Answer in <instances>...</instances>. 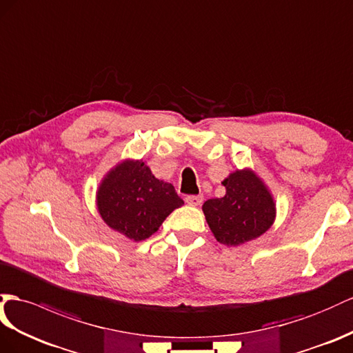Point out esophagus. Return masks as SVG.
I'll return each instance as SVG.
<instances>
[{
    "mask_svg": "<svg viewBox=\"0 0 353 353\" xmlns=\"http://www.w3.org/2000/svg\"><path fill=\"white\" fill-rule=\"evenodd\" d=\"M185 201L189 205H200L203 203V195H188L185 198Z\"/></svg>",
    "mask_w": 353,
    "mask_h": 353,
    "instance_id": "34e87169",
    "label": "esophagus"
}]
</instances>
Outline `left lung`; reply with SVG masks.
I'll return each instance as SVG.
<instances>
[{"label":"left lung","mask_w":353,"mask_h":353,"mask_svg":"<svg viewBox=\"0 0 353 353\" xmlns=\"http://www.w3.org/2000/svg\"><path fill=\"white\" fill-rule=\"evenodd\" d=\"M227 194L203 204L207 223L216 240L239 246L259 237L274 221V203L264 183L249 170L223 180Z\"/></svg>","instance_id":"left-lung-1"}]
</instances>
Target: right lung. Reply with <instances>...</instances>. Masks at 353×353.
<instances>
[{
    "instance_id": "obj_1",
    "label": "right lung",
    "mask_w": 353,
    "mask_h": 353,
    "mask_svg": "<svg viewBox=\"0 0 353 353\" xmlns=\"http://www.w3.org/2000/svg\"><path fill=\"white\" fill-rule=\"evenodd\" d=\"M98 210L114 231L134 241L149 239L183 200L174 186L158 180L141 161H125L98 189Z\"/></svg>"
}]
</instances>
